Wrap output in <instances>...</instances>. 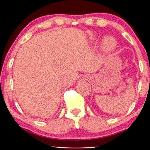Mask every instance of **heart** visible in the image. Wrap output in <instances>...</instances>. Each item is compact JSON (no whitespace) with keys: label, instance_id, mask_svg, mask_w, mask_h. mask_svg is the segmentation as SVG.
<instances>
[{"label":"heart","instance_id":"b5f03b06","mask_svg":"<svg viewBox=\"0 0 150 150\" xmlns=\"http://www.w3.org/2000/svg\"><path fill=\"white\" fill-rule=\"evenodd\" d=\"M104 46L107 47V48L111 49V48H112L113 46H114V43H113V41L111 39H106V40H104Z\"/></svg>","mask_w":150,"mask_h":150}]
</instances>
